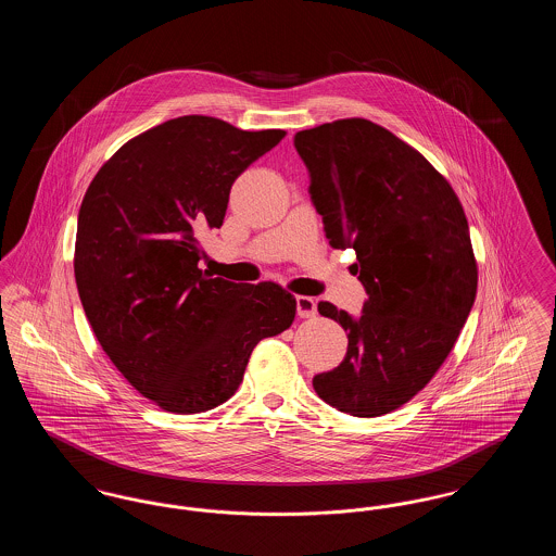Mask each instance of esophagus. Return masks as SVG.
I'll use <instances>...</instances> for the list:
<instances>
[{"label":"esophagus","instance_id":"34e87169","mask_svg":"<svg viewBox=\"0 0 556 556\" xmlns=\"http://www.w3.org/2000/svg\"><path fill=\"white\" fill-rule=\"evenodd\" d=\"M295 308H298V317L313 318L317 315V302L308 295H298L295 298Z\"/></svg>","mask_w":556,"mask_h":556}]
</instances>
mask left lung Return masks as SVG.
I'll use <instances>...</instances> for the list:
<instances>
[{"label":"left lung","mask_w":556,"mask_h":556,"mask_svg":"<svg viewBox=\"0 0 556 556\" xmlns=\"http://www.w3.org/2000/svg\"><path fill=\"white\" fill-rule=\"evenodd\" d=\"M293 146L331 248L356 252L367 291L358 318L318 302L348 331V352L313 388L352 417L388 415L431 381L476 302L467 216L425 156L367 118L298 131Z\"/></svg>","instance_id":"1"}]
</instances>
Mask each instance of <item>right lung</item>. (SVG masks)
<instances>
[{"mask_svg":"<svg viewBox=\"0 0 556 556\" xmlns=\"http://www.w3.org/2000/svg\"><path fill=\"white\" fill-rule=\"evenodd\" d=\"M283 137L179 116L132 137L87 187L75 243L83 311L114 367L168 413L227 402L254 345L293 323L281 286L198 266V231L223 225L233 181Z\"/></svg>","mask_w":556,"mask_h":556,"instance_id":"1","label":"right lung"}]
</instances>
